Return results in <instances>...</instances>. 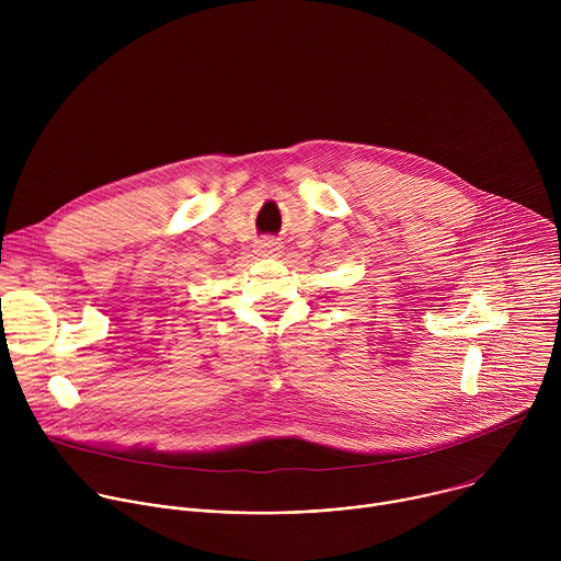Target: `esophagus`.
Masks as SVG:
<instances>
[{
  "label": "esophagus",
  "mask_w": 561,
  "mask_h": 561,
  "mask_svg": "<svg viewBox=\"0 0 561 561\" xmlns=\"http://www.w3.org/2000/svg\"><path fill=\"white\" fill-rule=\"evenodd\" d=\"M279 242L277 239H273V237H266V239H262V244H260V251L264 253V255H277L279 253Z\"/></svg>",
  "instance_id": "obj_1"
}]
</instances>
